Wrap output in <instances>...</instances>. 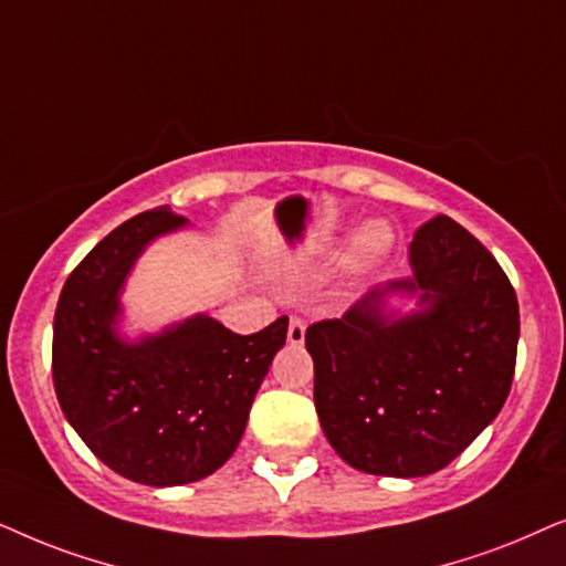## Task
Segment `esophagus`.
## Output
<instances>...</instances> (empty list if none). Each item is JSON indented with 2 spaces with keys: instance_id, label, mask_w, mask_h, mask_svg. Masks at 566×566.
Listing matches in <instances>:
<instances>
[{
  "instance_id": "1",
  "label": "esophagus",
  "mask_w": 566,
  "mask_h": 566,
  "mask_svg": "<svg viewBox=\"0 0 566 566\" xmlns=\"http://www.w3.org/2000/svg\"><path fill=\"white\" fill-rule=\"evenodd\" d=\"M287 342L292 346H300L305 342V321L300 315H292L290 318V328H287Z\"/></svg>"
}]
</instances>
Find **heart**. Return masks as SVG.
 I'll return each mask as SVG.
<instances>
[{
    "label": "heart",
    "mask_w": 566,
    "mask_h": 566,
    "mask_svg": "<svg viewBox=\"0 0 566 566\" xmlns=\"http://www.w3.org/2000/svg\"><path fill=\"white\" fill-rule=\"evenodd\" d=\"M396 235L390 230L388 222L382 220H370L354 232L349 245H346L344 263L346 269L352 271H367L386 259V255L394 251Z\"/></svg>",
    "instance_id": "1"
}]
</instances>
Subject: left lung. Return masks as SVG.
<instances>
[{"mask_svg":"<svg viewBox=\"0 0 566 566\" xmlns=\"http://www.w3.org/2000/svg\"><path fill=\"white\" fill-rule=\"evenodd\" d=\"M409 261V279L305 331L323 432L352 469L375 476L446 469L492 424L515 375L517 297L494 255L437 214L413 235ZM390 291L419 294L420 311L386 316Z\"/></svg>","mask_w":566,"mask_h":566,"instance_id":"8db88e82","label":"left lung"}]
</instances>
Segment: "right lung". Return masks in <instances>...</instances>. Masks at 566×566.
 <instances>
[{
	"instance_id": "obj_1",
	"label": "right lung",
	"mask_w": 566,
	"mask_h": 566,
	"mask_svg": "<svg viewBox=\"0 0 566 566\" xmlns=\"http://www.w3.org/2000/svg\"><path fill=\"white\" fill-rule=\"evenodd\" d=\"M180 228L186 217L170 207L118 224L66 279L54 315L51 370L66 421L108 469L147 486L191 484L235 453L255 390L287 342V315L251 336L209 315L139 342L118 336L134 261Z\"/></svg>"
}]
</instances>
